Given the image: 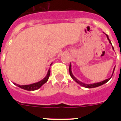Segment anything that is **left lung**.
<instances>
[{"mask_svg": "<svg viewBox=\"0 0 121 121\" xmlns=\"http://www.w3.org/2000/svg\"><path fill=\"white\" fill-rule=\"evenodd\" d=\"M107 37H108V40H109V43H111V41H110V40L109 39V38H108V35H106ZM112 44V43H111ZM115 70V69H114ZM114 70H113V72H114ZM69 73H70V75H71V78L73 79L74 80H75V81L78 83V84H79L80 86H82L83 87H87V88H94V87H99L100 86H102V85H103L104 84H105V83H106L107 82H108L109 80V79L111 78H109L108 79H106V80H104V81L102 82H99V83H95V84H84V83H82V82H80L78 80H77V79L74 77V76L73 75V74H72V72H71V66L70 65L69 66Z\"/></svg>", "mask_w": 121, "mask_h": 121, "instance_id": "8db88e82", "label": "left lung"}]
</instances>
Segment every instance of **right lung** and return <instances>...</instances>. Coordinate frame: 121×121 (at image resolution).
<instances>
[{
  "label": "right lung",
  "instance_id": "1",
  "mask_svg": "<svg viewBox=\"0 0 121 121\" xmlns=\"http://www.w3.org/2000/svg\"><path fill=\"white\" fill-rule=\"evenodd\" d=\"M50 69H49L48 71L47 74V76H46L45 78L42 80H41L40 82H38L37 83L30 84V85H25V86H20V85H17L16 84H15L17 85L18 87H19L23 89H25V90H27V91H34V90H36V89L40 88L43 84L48 81V79L49 76H50Z\"/></svg>",
  "mask_w": 121,
  "mask_h": 121
}]
</instances>
